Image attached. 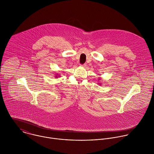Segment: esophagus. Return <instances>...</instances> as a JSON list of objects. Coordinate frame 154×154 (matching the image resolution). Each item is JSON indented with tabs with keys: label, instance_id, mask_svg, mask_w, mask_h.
<instances>
[{
	"label": "esophagus",
	"instance_id": "esophagus-1",
	"mask_svg": "<svg viewBox=\"0 0 154 154\" xmlns=\"http://www.w3.org/2000/svg\"><path fill=\"white\" fill-rule=\"evenodd\" d=\"M82 66H83V67H86V64H85V63H84V64H82V65H80Z\"/></svg>",
	"mask_w": 154,
	"mask_h": 154
}]
</instances>
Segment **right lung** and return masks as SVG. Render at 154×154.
I'll list each match as a JSON object with an SVG mask.
<instances>
[{
  "instance_id": "1",
  "label": "right lung",
  "mask_w": 154,
  "mask_h": 154,
  "mask_svg": "<svg viewBox=\"0 0 154 154\" xmlns=\"http://www.w3.org/2000/svg\"><path fill=\"white\" fill-rule=\"evenodd\" d=\"M56 77H57V76H56Z\"/></svg>"
}]
</instances>
